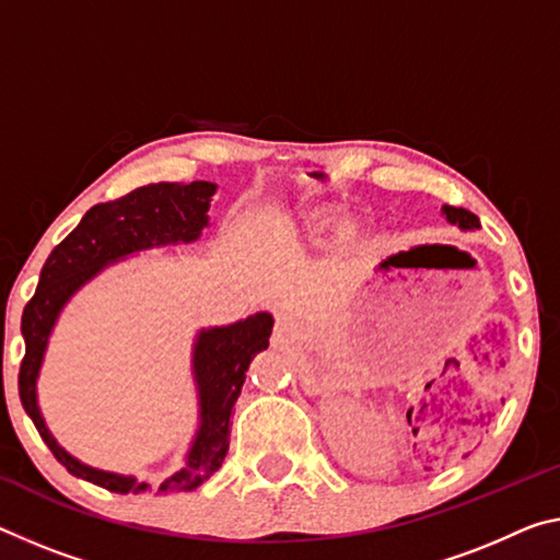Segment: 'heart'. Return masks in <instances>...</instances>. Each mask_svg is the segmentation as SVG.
Listing matches in <instances>:
<instances>
[{"instance_id": "heart-1", "label": "heart", "mask_w": 560, "mask_h": 560, "mask_svg": "<svg viewBox=\"0 0 560 560\" xmlns=\"http://www.w3.org/2000/svg\"><path fill=\"white\" fill-rule=\"evenodd\" d=\"M336 214H339V209H331V207H324V209H314L308 211L304 217V226L308 234H324L328 226L334 224Z\"/></svg>"}]
</instances>
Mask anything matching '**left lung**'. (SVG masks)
I'll use <instances>...</instances> for the list:
<instances>
[{"label": "left lung", "mask_w": 560, "mask_h": 560, "mask_svg": "<svg viewBox=\"0 0 560 560\" xmlns=\"http://www.w3.org/2000/svg\"><path fill=\"white\" fill-rule=\"evenodd\" d=\"M443 217H446L451 224H456L458 229H464V232H474V229L481 226V221H478L476 214H471L468 209H456V207H443Z\"/></svg>", "instance_id": "left-lung-1"}]
</instances>
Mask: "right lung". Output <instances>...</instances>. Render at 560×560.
<instances>
[{"label":"right lung","instance_id":"obj_1","mask_svg":"<svg viewBox=\"0 0 560 560\" xmlns=\"http://www.w3.org/2000/svg\"><path fill=\"white\" fill-rule=\"evenodd\" d=\"M217 184H149L129 191L127 197L96 203L79 221L65 242L55 246L42 266L39 283L22 314L24 359L20 366V398L39 436L69 474L106 488L114 493H176L194 491L214 476L229 451L232 411L242 394L248 363L269 349L273 316L259 312L244 322L201 328L194 341L191 371L199 396V429L179 471L152 486L135 476L102 471L67 454L51 436L37 404V378L55 324L86 281L106 266L127 259L129 254L147 252L166 244H191L209 226V203Z\"/></svg>","mask_w":560,"mask_h":560}]
</instances>
